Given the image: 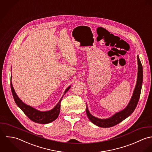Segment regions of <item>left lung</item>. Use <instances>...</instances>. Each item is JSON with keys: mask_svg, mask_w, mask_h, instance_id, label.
I'll use <instances>...</instances> for the list:
<instances>
[{"mask_svg": "<svg viewBox=\"0 0 152 152\" xmlns=\"http://www.w3.org/2000/svg\"><path fill=\"white\" fill-rule=\"evenodd\" d=\"M137 62H138V73H137V83L135 87V89L133 91V96L131 98V100L127 106V107L121 112H118L114 115L112 117L106 119H100L92 116L88 107L86 109L87 116L90 120V121L95 125L102 127H110L114 126L121 121H124L128 116H129L136 109L137 103L139 102L141 89L142 86L143 82V67L141 63V61L139 59V56H137Z\"/></svg>", "mask_w": 152, "mask_h": 152, "instance_id": "1", "label": "left lung"}]
</instances>
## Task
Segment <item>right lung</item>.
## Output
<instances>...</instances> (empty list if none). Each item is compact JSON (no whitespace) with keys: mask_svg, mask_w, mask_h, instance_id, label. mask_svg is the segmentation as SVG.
Here are the masks:
<instances>
[{"mask_svg":"<svg viewBox=\"0 0 152 152\" xmlns=\"http://www.w3.org/2000/svg\"><path fill=\"white\" fill-rule=\"evenodd\" d=\"M11 79H12V77H11ZM10 88H11L12 95L15 103H16L18 106L24 112V113L28 117V118L31 119V121H34L35 123H40V124H47L55 121L58 118V116L60 113V109H61V100L63 97L61 98V100H59L57 105L53 109L49 111H46V112H40L22 102V101L16 95L11 82H10ZM70 88V86L68 87L66 89V90L64 93V94L69 91Z\"/></svg>","mask_w":152,"mask_h":152,"instance_id":"add662e5","label":"right lung"}]
</instances>
